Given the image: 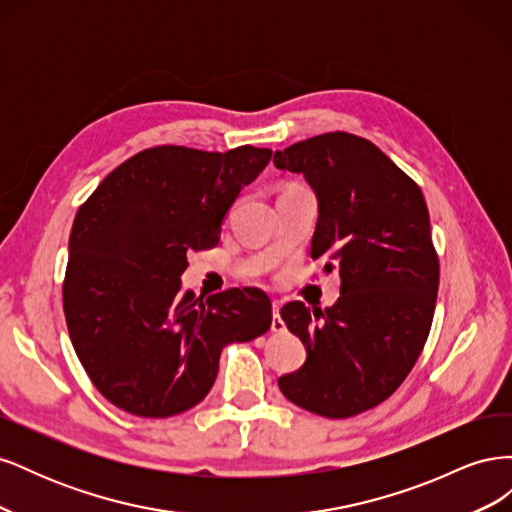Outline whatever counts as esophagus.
Masks as SVG:
<instances>
[{"mask_svg":"<svg viewBox=\"0 0 512 512\" xmlns=\"http://www.w3.org/2000/svg\"><path fill=\"white\" fill-rule=\"evenodd\" d=\"M271 331L273 333H284L286 331V324L280 316V303H273V322H271Z\"/></svg>","mask_w":512,"mask_h":512,"instance_id":"1","label":"esophagus"}]
</instances>
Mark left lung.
Returning <instances> with one entry per match:
<instances>
[{"instance_id": "1", "label": "left lung", "mask_w": 512, "mask_h": 512, "mask_svg": "<svg viewBox=\"0 0 512 512\" xmlns=\"http://www.w3.org/2000/svg\"><path fill=\"white\" fill-rule=\"evenodd\" d=\"M318 198L312 258L339 269L335 305L282 307L307 359L277 380L292 404L348 418L391 397L421 354L436 309L440 265L423 192L361 136L329 132L275 151Z\"/></svg>"}]
</instances>
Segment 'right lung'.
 <instances>
[{
  "instance_id": "1",
  "label": "right lung",
  "mask_w": 512,
  "mask_h": 512,
  "mask_svg": "<svg viewBox=\"0 0 512 512\" xmlns=\"http://www.w3.org/2000/svg\"><path fill=\"white\" fill-rule=\"evenodd\" d=\"M271 156L252 145L226 153L151 147L81 205L64 314L76 356L113 406L147 418L190 410L211 391L222 350L269 331L262 290L203 299L181 292V273L188 252L218 245L228 209Z\"/></svg>"
}]
</instances>
